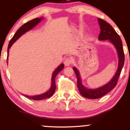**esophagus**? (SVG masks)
<instances>
[{
  "label": "esophagus",
  "instance_id": "34e87169",
  "mask_svg": "<svg viewBox=\"0 0 130 130\" xmlns=\"http://www.w3.org/2000/svg\"><path fill=\"white\" fill-rule=\"evenodd\" d=\"M71 63H72V60H71V59H70V58H67V59L64 60V64H65V66H70Z\"/></svg>",
  "mask_w": 130,
  "mask_h": 130
}]
</instances>
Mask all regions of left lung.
Segmentation results:
<instances>
[{"mask_svg": "<svg viewBox=\"0 0 130 130\" xmlns=\"http://www.w3.org/2000/svg\"><path fill=\"white\" fill-rule=\"evenodd\" d=\"M98 21L101 30L98 39L100 40H109V41L112 43V44H114L117 50L118 57H119V65H118L117 72L116 73L113 78L106 85L95 89H88L87 88L85 87L81 83V79L78 70L76 67L73 68L76 75L77 80V86L80 93L84 97L90 98V99H97L101 98L116 87L125 62L123 44L120 36L113 29L112 27L106 21L100 18L98 19Z\"/></svg>", "mask_w": 130, "mask_h": 130, "instance_id": "8db88e82", "label": "left lung"}]
</instances>
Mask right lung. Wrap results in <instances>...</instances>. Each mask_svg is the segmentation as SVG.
<instances>
[{
    "label": "right lung",
    "mask_w": 130,
    "mask_h": 130,
    "mask_svg": "<svg viewBox=\"0 0 130 130\" xmlns=\"http://www.w3.org/2000/svg\"><path fill=\"white\" fill-rule=\"evenodd\" d=\"M43 18H35L32 19V20L30 21L26 22V24H24V25L21 27L19 29L16 31L15 34L14 35V36L13 37V38H11V40L10 41L8 44V50H7V53H8V56L9 54V50H10V48L11 47V46L13 45V44L17 40L18 38L21 36L22 35H23L24 34H25L26 32L30 30V29H32V28H34L38 23L41 21L42 20ZM8 56H7V59H8ZM64 68V65L63 63L60 64L57 68L55 70V71H54L53 73V75H52L51 77V88L50 90H48L47 92H45V93L41 94V95H35V96H27V95H24L26 97L30 98V99L34 100H44L46 99V98H48L51 97L52 95H53L54 93L55 90H56V82H55V78H56V76L57 74L59 73V72L63 69Z\"/></svg>",
    "instance_id": "obj_1"
}]
</instances>
